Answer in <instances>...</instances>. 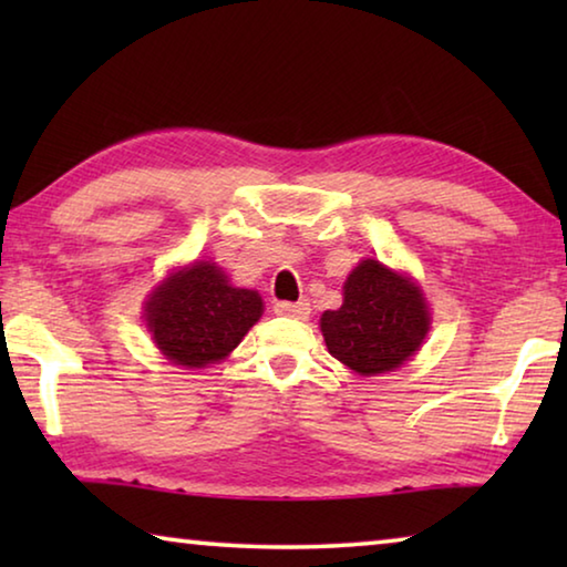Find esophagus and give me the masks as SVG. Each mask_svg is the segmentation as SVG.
Instances as JSON below:
<instances>
[{
	"label": "esophagus",
	"instance_id": "34e87169",
	"mask_svg": "<svg viewBox=\"0 0 567 567\" xmlns=\"http://www.w3.org/2000/svg\"><path fill=\"white\" fill-rule=\"evenodd\" d=\"M275 312L282 315V318H292V320H307L310 318V302L300 300V302H277Z\"/></svg>",
	"mask_w": 567,
	"mask_h": 567
}]
</instances>
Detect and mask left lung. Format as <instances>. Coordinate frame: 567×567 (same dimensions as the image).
Returning <instances> with one entry per match:
<instances>
[{
    "label": "left lung",
    "mask_w": 567,
    "mask_h": 567,
    "mask_svg": "<svg viewBox=\"0 0 567 567\" xmlns=\"http://www.w3.org/2000/svg\"><path fill=\"white\" fill-rule=\"evenodd\" d=\"M332 358L358 375H380L405 364L430 330V310L408 275L362 260L342 287V307L320 318Z\"/></svg>",
    "instance_id": "1"
}]
</instances>
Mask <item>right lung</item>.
<instances>
[{"mask_svg":"<svg viewBox=\"0 0 567 567\" xmlns=\"http://www.w3.org/2000/svg\"><path fill=\"white\" fill-rule=\"evenodd\" d=\"M262 318V297L235 287L209 260L169 272L145 302L152 340L169 362L207 368L225 360Z\"/></svg>","mask_w":567,"mask_h":567,"instance_id":"add662e5","label":"right lung"}]
</instances>
